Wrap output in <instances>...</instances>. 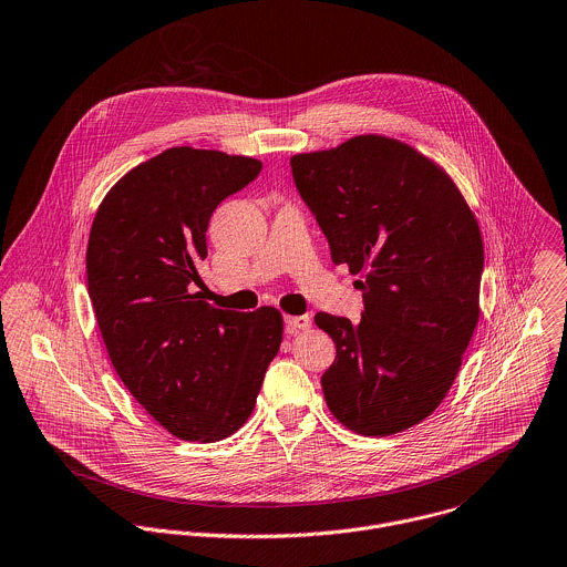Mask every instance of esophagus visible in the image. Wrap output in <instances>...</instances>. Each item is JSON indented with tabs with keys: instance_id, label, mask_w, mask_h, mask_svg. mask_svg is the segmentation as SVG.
<instances>
[{
	"instance_id": "34e87169",
	"label": "esophagus",
	"mask_w": 567,
	"mask_h": 567,
	"mask_svg": "<svg viewBox=\"0 0 567 567\" xmlns=\"http://www.w3.org/2000/svg\"><path fill=\"white\" fill-rule=\"evenodd\" d=\"M312 326V319L308 315L301 317H286V330L288 334H299Z\"/></svg>"
}]
</instances>
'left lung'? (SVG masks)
I'll use <instances>...</instances> for the list:
<instances>
[{"label":"left lung","mask_w":567,"mask_h":567,"mask_svg":"<svg viewBox=\"0 0 567 567\" xmlns=\"http://www.w3.org/2000/svg\"><path fill=\"white\" fill-rule=\"evenodd\" d=\"M334 264L363 290V319L319 312L337 343L321 377L332 415L359 435L429 417L462 368L480 321L484 241L453 178L411 145L354 136L290 158Z\"/></svg>","instance_id":"obj_1"}]
</instances>
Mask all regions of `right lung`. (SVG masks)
<instances>
[{"label":"right lung","mask_w":567,"mask_h":567,"mask_svg":"<svg viewBox=\"0 0 567 567\" xmlns=\"http://www.w3.org/2000/svg\"><path fill=\"white\" fill-rule=\"evenodd\" d=\"M259 172L257 158L172 147L107 190L90 228L87 292L110 361L181 440L244 426L284 339L277 308L221 310L193 292L213 210Z\"/></svg>","instance_id":"1"}]
</instances>
